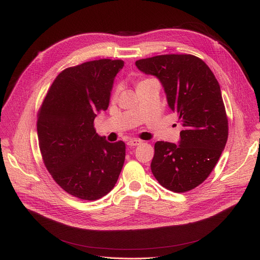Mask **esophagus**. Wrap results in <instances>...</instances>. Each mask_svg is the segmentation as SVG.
Instances as JSON below:
<instances>
[{
    "mask_svg": "<svg viewBox=\"0 0 260 260\" xmlns=\"http://www.w3.org/2000/svg\"><path fill=\"white\" fill-rule=\"evenodd\" d=\"M143 141L139 140V139H131L129 141H127V145L128 146H136V145H139L141 144Z\"/></svg>",
    "mask_w": 260,
    "mask_h": 260,
    "instance_id": "1",
    "label": "esophagus"
}]
</instances>
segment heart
I'll use <instances>...</instances> for the list:
<instances>
[{"label":"heart","instance_id":"b5f03b06","mask_svg":"<svg viewBox=\"0 0 260 260\" xmlns=\"http://www.w3.org/2000/svg\"><path fill=\"white\" fill-rule=\"evenodd\" d=\"M146 81H148V80H143V81L139 82V83H138V86H139V85H141V84H143V83H144V82H146Z\"/></svg>","mask_w":260,"mask_h":260}]
</instances>
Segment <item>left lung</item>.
Listing matches in <instances>:
<instances>
[{
  "mask_svg": "<svg viewBox=\"0 0 260 260\" xmlns=\"http://www.w3.org/2000/svg\"><path fill=\"white\" fill-rule=\"evenodd\" d=\"M136 66L160 81L183 126L178 144L155 143L152 172L163 187L187 192L208 178L226 144L220 85L210 67L192 54H162L136 61Z\"/></svg>",
  "mask_w": 260,
  "mask_h": 260,
  "instance_id": "1",
  "label": "left lung"
}]
</instances>
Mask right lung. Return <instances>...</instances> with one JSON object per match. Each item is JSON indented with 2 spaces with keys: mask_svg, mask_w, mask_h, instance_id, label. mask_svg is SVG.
Returning <instances> with one entry per match:
<instances>
[{
  "mask_svg": "<svg viewBox=\"0 0 260 260\" xmlns=\"http://www.w3.org/2000/svg\"><path fill=\"white\" fill-rule=\"evenodd\" d=\"M121 60L101 59L66 68L41 107L39 145L47 171L65 192L97 200L114 188L125 160V143L108 142L93 120L109 105Z\"/></svg>",
  "mask_w": 260,
  "mask_h": 260,
  "instance_id": "add662e5",
  "label": "right lung"
}]
</instances>
